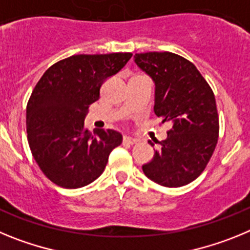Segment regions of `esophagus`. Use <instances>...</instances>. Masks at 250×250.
Here are the masks:
<instances>
[{
    "label": "esophagus",
    "instance_id": "1",
    "mask_svg": "<svg viewBox=\"0 0 250 250\" xmlns=\"http://www.w3.org/2000/svg\"><path fill=\"white\" fill-rule=\"evenodd\" d=\"M123 143H124V144L132 145V144H136V143H138V140H136V139H134V138H130V136H124Z\"/></svg>",
    "mask_w": 250,
    "mask_h": 250
}]
</instances>
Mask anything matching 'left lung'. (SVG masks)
Listing matches in <instances>:
<instances>
[{"mask_svg":"<svg viewBox=\"0 0 250 250\" xmlns=\"http://www.w3.org/2000/svg\"><path fill=\"white\" fill-rule=\"evenodd\" d=\"M134 57L155 83L156 116L171 126L143 171L163 187L189 184L204 171L218 143L219 118L213 90L194 63L173 52Z\"/></svg>","mask_w":250,"mask_h":250,"instance_id":"8db88e82","label":"left lung"}]
</instances>
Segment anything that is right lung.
Returning a JSON list of instances; mask_svg holds the SVG:
<instances>
[{
	"label": "right lung",
	"mask_w": 250,
	"mask_h": 250,
	"mask_svg": "<svg viewBox=\"0 0 250 250\" xmlns=\"http://www.w3.org/2000/svg\"><path fill=\"white\" fill-rule=\"evenodd\" d=\"M131 56L74 55L48 67L35 86L26 109L28 145L40 169L59 187L76 189L96 180L121 144L120 132L101 129L92 135L83 120L101 85Z\"/></svg>",
	"instance_id": "right-lung-1"
}]
</instances>
